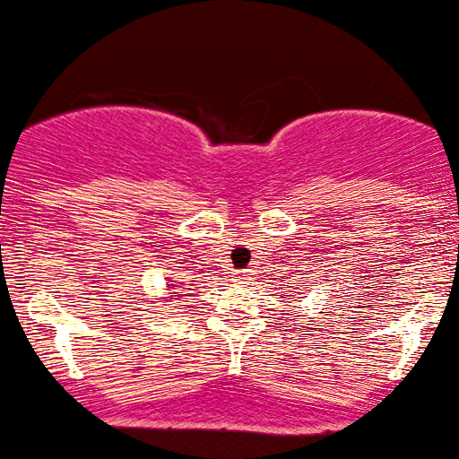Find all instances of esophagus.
Masks as SVG:
<instances>
[{"instance_id": "obj_1", "label": "esophagus", "mask_w": 459, "mask_h": 459, "mask_svg": "<svg viewBox=\"0 0 459 459\" xmlns=\"http://www.w3.org/2000/svg\"><path fill=\"white\" fill-rule=\"evenodd\" d=\"M253 279V271H242L238 273V277H236V281L238 283H249Z\"/></svg>"}]
</instances>
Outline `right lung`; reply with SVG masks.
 I'll list each match as a JSON object with an SVG mask.
<instances>
[{
	"label": "right lung",
	"mask_w": 459,
	"mask_h": 459,
	"mask_svg": "<svg viewBox=\"0 0 459 459\" xmlns=\"http://www.w3.org/2000/svg\"><path fill=\"white\" fill-rule=\"evenodd\" d=\"M165 288H167V290H169V292H167V296H165V299H169V300H178V299H176V296H185V294H182V292H176V290H178V288H180V285H176V283H167V285H165Z\"/></svg>",
	"instance_id": "add662e5"
}]
</instances>
